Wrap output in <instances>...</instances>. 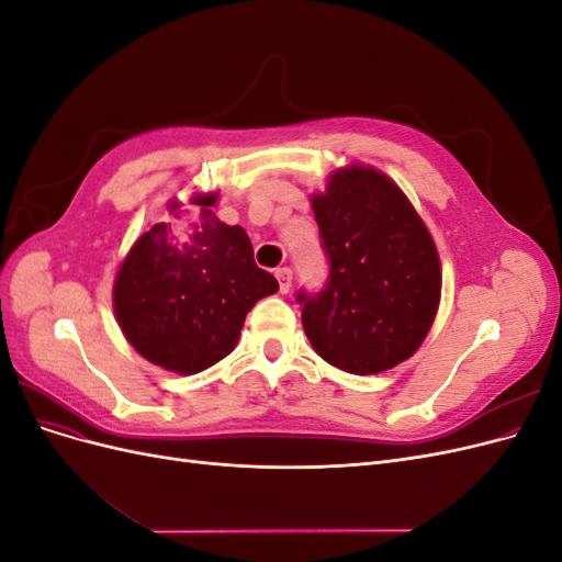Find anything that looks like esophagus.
I'll use <instances>...</instances> for the list:
<instances>
[{
  "mask_svg": "<svg viewBox=\"0 0 562 562\" xmlns=\"http://www.w3.org/2000/svg\"><path fill=\"white\" fill-rule=\"evenodd\" d=\"M277 279H279V291L281 293L291 291V285H293V271L291 269H288V267L277 269Z\"/></svg>",
  "mask_w": 562,
  "mask_h": 562,
  "instance_id": "34e87169",
  "label": "esophagus"
}]
</instances>
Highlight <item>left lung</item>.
<instances>
[{"instance_id": "left-lung-1", "label": "left lung", "mask_w": 562, "mask_h": 562, "mask_svg": "<svg viewBox=\"0 0 562 562\" xmlns=\"http://www.w3.org/2000/svg\"><path fill=\"white\" fill-rule=\"evenodd\" d=\"M330 279L302 302L314 351L351 375H378L411 359L440 304V260L431 232L401 187L351 164L312 194Z\"/></svg>"}]
</instances>
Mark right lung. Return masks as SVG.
Segmentation results:
<instances>
[{
  "label": "right lung",
  "instance_id": "obj_1",
  "mask_svg": "<svg viewBox=\"0 0 562 562\" xmlns=\"http://www.w3.org/2000/svg\"><path fill=\"white\" fill-rule=\"evenodd\" d=\"M217 192L168 203L173 220L157 223L116 269L112 304L119 328L143 359L178 375L223 361L234 351L255 302L279 291L252 260L244 227L220 223Z\"/></svg>",
  "mask_w": 562,
  "mask_h": 562
}]
</instances>
